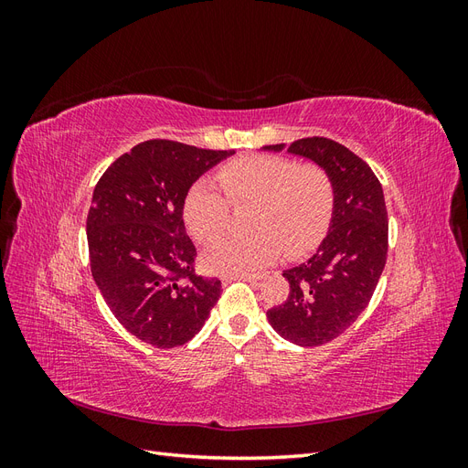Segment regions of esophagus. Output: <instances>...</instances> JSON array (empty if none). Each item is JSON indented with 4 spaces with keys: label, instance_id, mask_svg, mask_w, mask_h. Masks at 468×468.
<instances>
[{
    "label": "esophagus",
    "instance_id": "34e87169",
    "mask_svg": "<svg viewBox=\"0 0 468 468\" xmlns=\"http://www.w3.org/2000/svg\"><path fill=\"white\" fill-rule=\"evenodd\" d=\"M229 279H244V281H250V282H256V281L265 279V273H239V275H234V277H226V281H229Z\"/></svg>",
    "mask_w": 468,
    "mask_h": 468
}]
</instances>
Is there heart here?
Listing matches in <instances>:
<instances>
[{"instance_id": "1", "label": "heart", "mask_w": 468, "mask_h": 468, "mask_svg": "<svg viewBox=\"0 0 468 468\" xmlns=\"http://www.w3.org/2000/svg\"><path fill=\"white\" fill-rule=\"evenodd\" d=\"M217 183L195 181L183 197V220L199 242L218 238L230 220V205H250L251 236H229L212 244L203 263L212 273L239 275L277 261L282 251L299 258L328 230L334 183L318 164H296L282 155H242L224 164Z\"/></svg>"}]
</instances>
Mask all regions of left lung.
Here are the masks:
<instances>
[{
    "mask_svg": "<svg viewBox=\"0 0 468 468\" xmlns=\"http://www.w3.org/2000/svg\"><path fill=\"white\" fill-rule=\"evenodd\" d=\"M287 152L328 172L334 212L314 256L282 271L291 291L285 303L267 310V318L289 342L316 347L344 334L369 304L387 263L388 215L380 181L349 148L313 136L294 140Z\"/></svg>",
    "mask_w": 468,
    "mask_h": 468,
    "instance_id": "8db88e82",
    "label": "left lung"
}]
</instances>
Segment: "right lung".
<instances>
[{
	"mask_svg": "<svg viewBox=\"0 0 468 468\" xmlns=\"http://www.w3.org/2000/svg\"><path fill=\"white\" fill-rule=\"evenodd\" d=\"M232 154L146 140L97 181L88 212L91 275L111 313L144 344L189 342L218 301L220 281L195 273L183 197Z\"/></svg>",
	"mask_w": 468,
	"mask_h": 468,
	"instance_id": "1",
	"label": "right lung"
}]
</instances>
